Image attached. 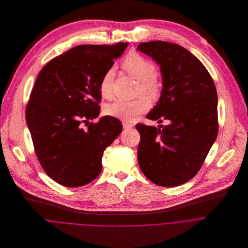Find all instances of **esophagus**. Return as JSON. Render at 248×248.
Segmentation results:
<instances>
[{"mask_svg":"<svg viewBox=\"0 0 248 248\" xmlns=\"http://www.w3.org/2000/svg\"><path fill=\"white\" fill-rule=\"evenodd\" d=\"M122 124H123V128L124 129H132V128H134V124L130 123L128 121H123Z\"/></svg>","mask_w":248,"mask_h":248,"instance_id":"34e87169","label":"esophagus"}]
</instances>
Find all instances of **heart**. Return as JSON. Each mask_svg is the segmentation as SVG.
Instances as JSON below:
<instances>
[{
	"mask_svg": "<svg viewBox=\"0 0 248 248\" xmlns=\"http://www.w3.org/2000/svg\"><path fill=\"white\" fill-rule=\"evenodd\" d=\"M120 67L128 75L139 80V93H142L151 99H156L160 95L161 81L155 73V65L150 59L132 51L122 59ZM113 78L114 71L108 69L103 73L99 82L100 93L107 99L112 96ZM149 107L147 98L140 96L133 100H116L105 108V112L108 115L131 121L146 111Z\"/></svg>",
	"mask_w": 248,
	"mask_h": 248,
	"instance_id": "1",
	"label": "heart"
}]
</instances>
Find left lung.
I'll return each instance as SVG.
<instances>
[{
	"label": "left lung",
	"mask_w": 248,
	"mask_h": 248,
	"mask_svg": "<svg viewBox=\"0 0 248 248\" xmlns=\"http://www.w3.org/2000/svg\"><path fill=\"white\" fill-rule=\"evenodd\" d=\"M138 49L156 61L163 79L160 99L147 118L169 121L159 128L137 124L139 164L155 184L176 187L198 174L217 139L216 86L203 64L181 46L152 41Z\"/></svg>",
	"instance_id": "1"
}]
</instances>
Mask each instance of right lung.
<instances>
[{
  "label": "right lung",
  "instance_id": "obj_1",
  "mask_svg": "<svg viewBox=\"0 0 248 248\" xmlns=\"http://www.w3.org/2000/svg\"><path fill=\"white\" fill-rule=\"evenodd\" d=\"M128 43L81 45L53 58L36 78L26 108L36 156L46 174L67 187L99 176L102 155L122 131L121 122L100 113L99 82ZM87 127L85 128L83 126Z\"/></svg>",
  "mask_w": 248,
  "mask_h": 248
}]
</instances>
